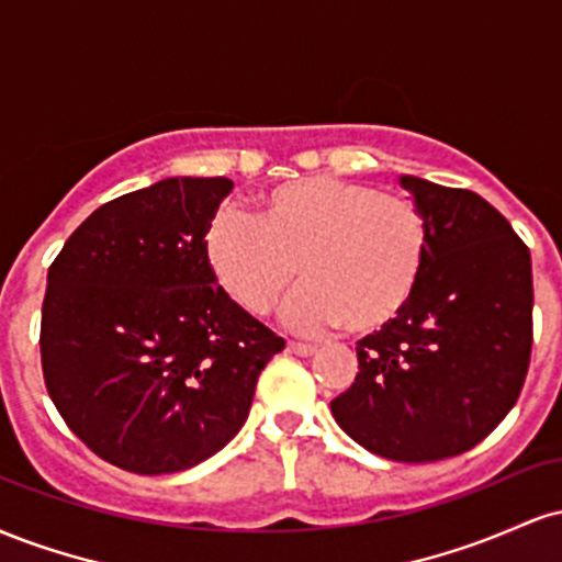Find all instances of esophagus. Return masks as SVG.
Segmentation results:
<instances>
[{
	"instance_id": "1",
	"label": "esophagus",
	"mask_w": 562,
	"mask_h": 562,
	"mask_svg": "<svg viewBox=\"0 0 562 562\" xmlns=\"http://www.w3.org/2000/svg\"><path fill=\"white\" fill-rule=\"evenodd\" d=\"M288 351L299 353V357H312V353H317V346L301 344V340H288Z\"/></svg>"
}]
</instances>
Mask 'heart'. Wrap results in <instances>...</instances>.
Here are the masks:
<instances>
[{
    "label": "heart",
    "instance_id": "heart-1",
    "mask_svg": "<svg viewBox=\"0 0 562 562\" xmlns=\"http://www.w3.org/2000/svg\"><path fill=\"white\" fill-rule=\"evenodd\" d=\"M203 254L216 282L254 314L288 303L295 330L344 325L367 335L402 314L428 254L425 218L412 200L338 177H301L256 198L254 218L222 211Z\"/></svg>",
    "mask_w": 562,
    "mask_h": 562
}]
</instances>
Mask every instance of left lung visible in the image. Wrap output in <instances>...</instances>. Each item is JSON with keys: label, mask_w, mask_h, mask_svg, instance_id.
<instances>
[{"label": "left lung", "mask_w": 562, "mask_h": 562, "mask_svg": "<svg viewBox=\"0 0 562 562\" xmlns=\"http://www.w3.org/2000/svg\"><path fill=\"white\" fill-rule=\"evenodd\" d=\"M425 218L428 254L396 319L357 344L359 372L333 398L359 447L436 462L481 443L518 402L533 340L526 243L470 190L398 177Z\"/></svg>", "instance_id": "left-lung-1"}]
</instances>
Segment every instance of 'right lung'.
I'll list each match as a JSON object with an SVG mask.
<instances>
[{
    "label": "right lung",
    "instance_id": "add662e5",
    "mask_svg": "<svg viewBox=\"0 0 562 562\" xmlns=\"http://www.w3.org/2000/svg\"><path fill=\"white\" fill-rule=\"evenodd\" d=\"M227 177H169L100 205L47 272L42 370L68 428L111 465L179 473L248 420L285 340L216 282L205 229Z\"/></svg>",
    "mask_w": 562,
    "mask_h": 562
}]
</instances>
